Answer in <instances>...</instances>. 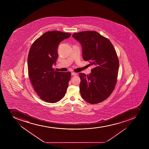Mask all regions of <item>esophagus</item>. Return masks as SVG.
Returning <instances> with one entry per match:
<instances>
[{
  "instance_id": "1",
  "label": "esophagus",
  "mask_w": 149,
  "mask_h": 149,
  "mask_svg": "<svg viewBox=\"0 0 149 149\" xmlns=\"http://www.w3.org/2000/svg\"><path fill=\"white\" fill-rule=\"evenodd\" d=\"M77 75V74L75 72H72L71 73V75L72 76H76Z\"/></svg>"
}]
</instances>
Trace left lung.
I'll list each match as a JSON object with an SVG mask.
<instances>
[{
	"label": "left lung",
	"instance_id": "1",
	"mask_svg": "<svg viewBox=\"0 0 149 149\" xmlns=\"http://www.w3.org/2000/svg\"><path fill=\"white\" fill-rule=\"evenodd\" d=\"M83 49V59L93 65L91 73H80L81 97L90 104L100 103L112 94L116 84L119 61L113 45L108 39L93 31L72 35Z\"/></svg>",
	"mask_w": 149,
	"mask_h": 149
}]
</instances>
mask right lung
<instances>
[{"mask_svg": "<svg viewBox=\"0 0 149 149\" xmlns=\"http://www.w3.org/2000/svg\"><path fill=\"white\" fill-rule=\"evenodd\" d=\"M71 34L58 31H47L37 38L30 48L28 57L29 76L40 99L56 103L65 96L70 79V72L55 71L59 43Z\"/></svg>", "mask_w": 149, "mask_h": 149, "instance_id": "obj_1", "label": "right lung"}]
</instances>
